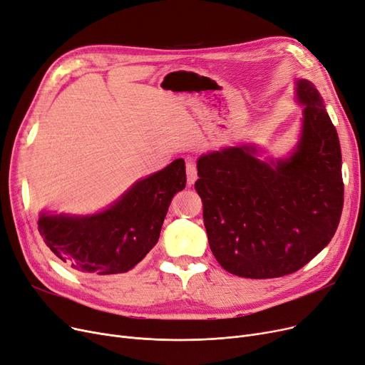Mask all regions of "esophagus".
Segmentation results:
<instances>
[{"instance_id": "1", "label": "esophagus", "mask_w": 365, "mask_h": 365, "mask_svg": "<svg viewBox=\"0 0 365 365\" xmlns=\"http://www.w3.org/2000/svg\"><path fill=\"white\" fill-rule=\"evenodd\" d=\"M186 178H187V185H192L197 180V167L192 161L186 163Z\"/></svg>"}]
</instances>
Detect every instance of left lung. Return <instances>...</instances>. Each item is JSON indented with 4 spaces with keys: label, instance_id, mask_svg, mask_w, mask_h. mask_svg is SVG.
Listing matches in <instances>:
<instances>
[{
    "label": "left lung",
    "instance_id": "obj_1",
    "mask_svg": "<svg viewBox=\"0 0 365 365\" xmlns=\"http://www.w3.org/2000/svg\"><path fill=\"white\" fill-rule=\"evenodd\" d=\"M303 106L288 158L261 160L257 145L198 158L195 189L216 261L231 274L273 279L295 273L331 242L343 209L340 141L314 85L297 78Z\"/></svg>",
    "mask_w": 365,
    "mask_h": 365
}]
</instances>
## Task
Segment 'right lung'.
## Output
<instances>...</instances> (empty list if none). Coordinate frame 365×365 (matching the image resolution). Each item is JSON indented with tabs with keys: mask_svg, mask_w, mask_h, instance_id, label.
Wrapping results in <instances>:
<instances>
[{
	"mask_svg": "<svg viewBox=\"0 0 365 365\" xmlns=\"http://www.w3.org/2000/svg\"><path fill=\"white\" fill-rule=\"evenodd\" d=\"M186 186L185 161L137 180L119 200L93 215L41 212L38 231L74 270L110 276L133 270L158 243L174 194Z\"/></svg>",
	"mask_w": 365,
	"mask_h": 365,
	"instance_id": "right-lung-1",
	"label": "right lung"
}]
</instances>
